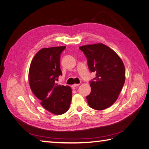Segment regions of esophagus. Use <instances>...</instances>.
Here are the masks:
<instances>
[{"label": "esophagus", "instance_id": "obj_1", "mask_svg": "<svg viewBox=\"0 0 149 149\" xmlns=\"http://www.w3.org/2000/svg\"><path fill=\"white\" fill-rule=\"evenodd\" d=\"M79 85V84H74V85H73L72 86V87L73 88H75L76 87H77Z\"/></svg>", "mask_w": 149, "mask_h": 149}]
</instances>
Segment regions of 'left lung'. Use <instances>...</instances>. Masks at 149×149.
Wrapping results in <instances>:
<instances>
[{
  "instance_id": "1",
  "label": "left lung",
  "mask_w": 149,
  "mask_h": 149,
  "mask_svg": "<svg viewBox=\"0 0 149 149\" xmlns=\"http://www.w3.org/2000/svg\"><path fill=\"white\" fill-rule=\"evenodd\" d=\"M87 59L91 72L96 77L90 81L91 93L86 96L88 105L96 110H104L118 98L125 81V68L118 55L103 44L79 47Z\"/></svg>"
}]
</instances>
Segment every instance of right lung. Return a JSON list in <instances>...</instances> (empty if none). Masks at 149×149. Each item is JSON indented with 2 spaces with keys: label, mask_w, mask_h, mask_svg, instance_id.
Segmentation results:
<instances>
[{
  "label": "right lung",
  "mask_w": 149,
  "mask_h": 149,
  "mask_svg": "<svg viewBox=\"0 0 149 149\" xmlns=\"http://www.w3.org/2000/svg\"><path fill=\"white\" fill-rule=\"evenodd\" d=\"M65 46L43 48L32 59L30 66L29 81L31 91L48 111L61 115L68 110L72 100V88L58 85L61 54Z\"/></svg>",
  "instance_id": "add662e5"
}]
</instances>
